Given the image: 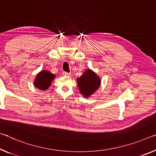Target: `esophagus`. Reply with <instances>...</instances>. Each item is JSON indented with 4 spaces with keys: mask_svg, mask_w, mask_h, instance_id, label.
Here are the masks:
<instances>
[{
    "mask_svg": "<svg viewBox=\"0 0 156 156\" xmlns=\"http://www.w3.org/2000/svg\"><path fill=\"white\" fill-rule=\"evenodd\" d=\"M63 76H71V73H68V72H63Z\"/></svg>",
    "mask_w": 156,
    "mask_h": 156,
    "instance_id": "esophagus-1",
    "label": "esophagus"
}]
</instances>
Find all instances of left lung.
Masks as SVG:
<instances>
[{
  "label": "left lung",
  "mask_w": 156,
  "mask_h": 156,
  "mask_svg": "<svg viewBox=\"0 0 156 156\" xmlns=\"http://www.w3.org/2000/svg\"><path fill=\"white\" fill-rule=\"evenodd\" d=\"M77 83L80 93L87 98L100 87L101 80L94 71L87 69L80 78H77Z\"/></svg>",
  "instance_id": "left-lung-1"
}]
</instances>
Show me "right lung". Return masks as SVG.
<instances>
[{
	"label": "right lung",
	"mask_w": 156,
	"mask_h": 156,
	"mask_svg": "<svg viewBox=\"0 0 156 156\" xmlns=\"http://www.w3.org/2000/svg\"><path fill=\"white\" fill-rule=\"evenodd\" d=\"M55 76L50 71L43 70L36 76L34 85L37 88L41 90H46L50 87L52 81L55 78Z\"/></svg>",
	"instance_id": "right-lung-1"
}]
</instances>
